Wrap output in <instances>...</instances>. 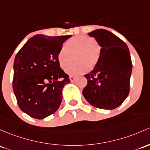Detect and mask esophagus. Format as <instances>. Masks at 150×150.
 Here are the masks:
<instances>
[{
  "label": "esophagus",
  "instance_id": "esophagus-1",
  "mask_svg": "<svg viewBox=\"0 0 150 150\" xmlns=\"http://www.w3.org/2000/svg\"><path fill=\"white\" fill-rule=\"evenodd\" d=\"M70 81L72 83V82H73L74 80H75V77H73V76H70Z\"/></svg>",
  "mask_w": 150,
  "mask_h": 150
}]
</instances>
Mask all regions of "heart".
<instances>
[{
	"label": "heart",
	"instance_id": "heart-1",
	"mask_svg": "<svg viewBox=\"0 0 150 150\" xmlns=\"http://www.w3.org/2000/svg\"><path fill=\"white\" fill-rule=\"evenodd\" d=\"M101 54V47L95 39L87 35H78L70 38L57 53L59 66L64 69L76 54L78 63L71 64L65 69L66 73L72 76H78L87 72L88 68L93 70L98 64Z\"/></svg>",
	"mask_w": 150,
	"mask_h": 150
}]
</instances>
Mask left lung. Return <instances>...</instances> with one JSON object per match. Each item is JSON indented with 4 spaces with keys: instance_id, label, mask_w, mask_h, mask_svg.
Segmentation results:
<instances>
[{
    "instance_id": "obj_1",
    "label": "left lung",
    "mask_w": 150,
    "mask_h": 150,
    "mask_svg": "<svg viewBox=\"0 0 150 150\" xmlns=\"http://www.w3.org/2000/svg\"><path fill=\"white\" fill-rule=\"evenodd\" d=\"M101 47L98 64L85 75L88 84L83 95L90 104L101 109L117 108L129 95L132 63L127 45L105 29L88 33Z\"/></svg>"
}]
</instances>
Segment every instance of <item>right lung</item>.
Listing matches in <instances>:
<instances>
[{"label": "right lung", "instance_id": "1", "mask_svg": "<svg viewBox=\"0 0 150 150\" xmlns=\"http://www.w3.org/2000/svg\"><path fill=\"white\" fill-rule=\"evenodd\" d=\"M70 37L37 34L16 55L13 89L19 108L31 117L43 119L60 105L62 89L70 80L61 69L57 57Z\"/></svg>", "mask_w": 150, "mask_h": 150}]
</instances>
